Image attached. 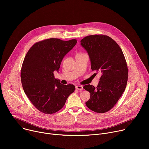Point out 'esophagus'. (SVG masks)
<instances>
[{"mask_svg": "<svg viewBox=\"0 0 149 149\" xmlns=\"http://www.w3.org/2000/svg\"><path fill=\"white\" fill-rule=\"evenodd\" d=\"M76 89L79 90V91H82V90H83V86H80V85L76 86Z\"/></svg>", "mask_w": 149, "mask_h": 149, "instance_id": "obj_1", "label": "esophagus"}]
</instances>
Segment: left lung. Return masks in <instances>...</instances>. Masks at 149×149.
<instances>
[{
	"instance_id": "1",
	"label": "left lung",
	"mask_w": 149,
	"mask_h": 149,
	"mask_svg": "<svg viewBox=\"0 0 149 149\" xmlns=\"http://www.w3.org/2000/svg\"><path fill=\"white\" fill-rule=\"evenodd\" d=\"M81 42L89 55L91 69L97 72L95 74H101L97 87L84 86L91 94L86 105L95 112H107L116 104L127 86L128 70L124 55L119 45L106 35L88 36Z\"/></svg>"
}]
</instances>
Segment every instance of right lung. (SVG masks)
I'll return each mask as SVG.
<instances>
[{"label": "right lung", "mask_w": 149, "mask_h": 149, "mask_svg": "<svg viewBox=\"0 0 149 149\" xmlns=\"http://www.w3.org/2000/svg\"><path fill=\"white\" fill-rule=\"evenodd\" d=\"M76 43V39H45L34 44L25 56L21 70L22 88L33 106L43 113L61 110L75 90L74 85H63L55 79L54 72H58L64 56Z\"/></svg>", "instance_id": "obj_1"}]
</instances>
